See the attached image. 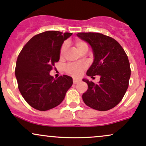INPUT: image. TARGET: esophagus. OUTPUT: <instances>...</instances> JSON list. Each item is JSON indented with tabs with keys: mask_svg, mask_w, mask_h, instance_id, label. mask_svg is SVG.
<instances>
[{
	"mask_svg": "<svg viewBox=\"0 0 146 146\" xmlns=\"http://www.w3.org/2000/svg\"><path fill=\"white\" fill-rule=\"evenodd\" d=\"M73 84H78V83H79L80 82V79H77V78H73Z\"/></svg>",
	"mask_w": 146,
	"mask_h": 146,
	"instance_id": "1",
	"label": "esophagus"
}]
</instances>
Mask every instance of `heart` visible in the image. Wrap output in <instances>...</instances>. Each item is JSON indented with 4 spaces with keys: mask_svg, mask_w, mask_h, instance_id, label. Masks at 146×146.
<instances>
[{
    "mask_svg": "<svg viewBox=\"0 0 146 146\" xmlns=\"http://www.w3.org/2000/svg\"><path fill=\"white\" fill-rule=\"evenodd\" d=\"M75 45L76 48L80 53H83L84 51H88V46L86 42L81 40H76L75 41ZM67 48V44L64 43L62 45L60 50V58H63L64 56V53ZM86 68V65L83 63H70L66 65L64 67V71L66 73L74 77H78L82 73L84 70Z\"/></svg>",
    "mask_w": 146,
    "mask_h": 146,
    "instance_id": "1",
    "label": "heart"
}]
</instances>
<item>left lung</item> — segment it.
Masks as SVG:
<instances>
[{"mask_svg":"<svg viewBox=\"0 0 146 146\" xmlns=\"http://www.w3.org/2000/svg\"><path fill=\"white\" fill-rule=\"evenodd\" d=\"M77 36L93 48L95 59L86 75L91 78L100 76L98 84L84 79L88 89L82 95L83 101L95 110L111 109L121 101L128 89L131 74L128 56L111 37L93 32L78 33Z\"/></svg>","mask_w":146,"mask_h":146,"instance_id":"obj_1","label":"left lung"}]
</instances>
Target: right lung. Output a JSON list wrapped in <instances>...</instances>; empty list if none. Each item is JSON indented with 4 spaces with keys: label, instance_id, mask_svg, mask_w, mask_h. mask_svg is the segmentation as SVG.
<instances>
[{
    "label": "right lung",
    "instance_id": "add662e5",
    "mask_svg": "<svg viewBox=\"0 0 146 146\" xmlns=\"http://www.w3.org/2000/svg\"><path fill=\"white\" fill-rule=\"evenodd\" d=\"M71 33L47 31L34 36L19 53L15 75L18 89L35 109L45 111L58 106L73 84L71 77L54 79L49 73L60 60V50Z\"/></svg>",
    "mask_w": 146,
    "mask_h": 146
}]
</instances>
